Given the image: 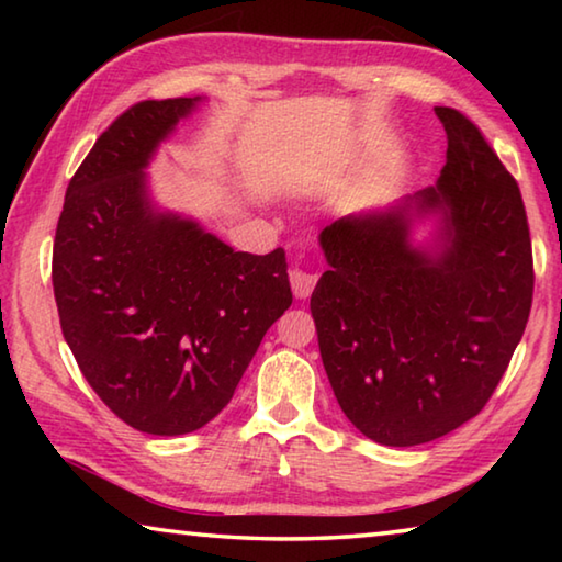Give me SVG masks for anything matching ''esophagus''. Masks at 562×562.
Instances as JSON below:
<instances>
[{"instance_id": "esophagus-1", "label": "esophagus", "mask_w": 562, "mask_h": 562, "mask_svg": "<svg viewBox=\"0 0 562 562\" xmlns=\"http://www.w3.org/2000/svg\"><path fill=\"white\" fill-rule=\"evenodd\" d=\"M290 284H292L294 297L307 300L310 294H312V290H315V284H317V274L294 268V270L290 272Z\"/></svg>"}]
</instances>
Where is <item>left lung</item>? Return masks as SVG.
Wrapping results in <instances>:
<instances>
[{
    "label": "left lung",
    "instance_id": "8db88e82",
    "mask_svg": "<svg viewBox=\"0 0 562 562\" xmlns=\"http://www.w3.org/2000/svg\"><path fill=\"white\" fill-rule=\"evenodd\" d=\"M449 148L436 186L319 235V355L341 412L384 446L439 439L481 412L526 331L532 250L520 188L475 123L436 106ZM436 214L431 251L411 245Z\"/></svg>",
    "mask_w": 562,
    "mask_h": 562
}]
</instances>
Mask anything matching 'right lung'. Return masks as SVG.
I'll return each instance as SVG.
<instances>
[{
    "mask_svg": "<svg viewBox=\"0 0 562 562\" xmlns=\"http://www.w3.org/2000/svg\"><path fill=\"white\" fill-rule=\"evenodd\" d=\"M201 101L123 111L69 180L54 237V297L76 364L121 422L154 436L221 414L292 304L282 247L235 252L150 201L146 166Z\"/></svg>",
    "mask_w": 562,
    "mask_h": 562,
    "instance_id": "right-lung-1",
    "label": "right lung"
}]
</instances>
